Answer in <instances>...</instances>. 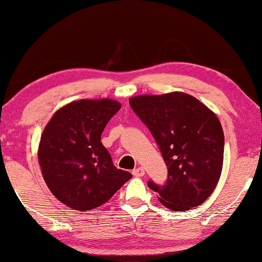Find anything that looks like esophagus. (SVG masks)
<instances>
[{"label": "esophagus", "mask_w": 262, "mask_h": 262, "mask_svg": "<svg viewBox=\"0 0 262 262\" xmlns=\"http://www.w3.org/2000/svg\"><path fill=\"white\" fill-rule=\"evenodd\" d=\"M133 176L134 177H137V178H141V177H143L144 174H145V172H144V170L142 167H137V168H135V170H133Z\"/></svg>", "instance_id": "1"}]
</instances>
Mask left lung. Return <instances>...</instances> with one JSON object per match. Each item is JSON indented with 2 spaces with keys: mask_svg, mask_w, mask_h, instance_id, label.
I'll list each match as a JSON object with an SVG mask.
<instances>
[{
  "mask_svg": "<svg viewBox=\"0 0 262 262\" xmlns=\"http://www.w3.org/2000/svg\"><path fill=\"white\" fill-rule=\"evenodd\" d=\"M129 105L156 140L167 166L165 185L150 180L163 206L186 211L214 192L223 167L224 134L217 115L184 92L132 97Z\"/></svg>",
  "mask_w": 262,
  "mask_h": 262,
  "instance_id": "8db88e82",
  "label": "left lung"
}]
</instances>
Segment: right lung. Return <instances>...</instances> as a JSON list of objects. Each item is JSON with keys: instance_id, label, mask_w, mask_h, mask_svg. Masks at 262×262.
I'll return each instance as SVG.
<instances>
[{"instance_id": "obj_1", "label": "right lung", "mask_w": 262, "mask_h": 262, "mask_svg": "<svg viewBox=\"0 0 262 262\" xmlns=\"http://www.w3.org/2000/svg\"><path fill=\"white\" fill-rule=\"evenodd\" d=\"M121 104L81 99L57 110L43 129L38 149L41 173L52 194L75 210L107 202L132 178L113 165L101 133Z\"/></svg>"}]
</instances>
